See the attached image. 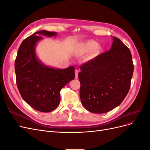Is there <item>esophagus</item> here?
<instances>
[{"label":"esophagus","mask_w":150,"mask_h":150,"mask_svg":"<svg viewBox=\"0 0 150 150\" xmlns=\"http://www.w3.org/2000/svg\"><path fill=\"white\" fill-rule=\"evenodd\" d=\"M78 72H79L78 69H75V78L76 79H78Z\"/></svg>","instance_id":"34e87169"}]
</instances>
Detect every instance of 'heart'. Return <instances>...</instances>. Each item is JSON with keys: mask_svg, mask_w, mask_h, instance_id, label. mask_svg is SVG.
Masks as SVG:
<instances>
[{"mask_svg": "<svg viewBox=\"0 0 150 150\" xmlns=\"http://www.w3.org/2000/svg\"><path fill=\"white\" fill-rule=\"evenodd\" d=\"M97 46L98 43L96 42H95L94 40H88V41L86 42L85 43L83 44L81 46L79 47L78 50H77V54H79V55H81V54L88 52L90 51H91V50L96 48Z\"/></svg>", "mask_w": 150, "mask_h": 150, "instance_id": "1", "label": "heart"}]
</instances>
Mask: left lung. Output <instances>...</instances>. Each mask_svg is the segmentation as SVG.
<instances>
[{
    "mask_svg": "<svg viewBox=\"0 0 150 150\" xmlns=\"http://www.w3.org/2000/svg\"><path fill=\"white\" fill-rule=\"evenodd\" d=\"M80 98L93 113H105L119 106L130 88L134 66L129 48L116 37L110 51L80 66Z\"/></svg>",
    "mask_w": 150,
    "mask_h": 150,
    "instance_id": "8db88e82",
    "label": "left lung"
}]
</instances>
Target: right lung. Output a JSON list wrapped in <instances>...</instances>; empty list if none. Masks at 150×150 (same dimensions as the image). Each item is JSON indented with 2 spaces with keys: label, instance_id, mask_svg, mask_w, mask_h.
<instances>
[{
  "label": "right lung",
  "instance_id": "right-lung-1",
  "mask_svg": "<svg viewBox=\"0 0 150 150\" xmlns=\"http://www.w3.org/2000/svg\"><path fill=\"white\" fill-rule=\"evenodd\" d=\"M41 35L56 36V32L40 30L24 39L19 46L15 60L18 89L24 100L34 110L51 112L60 103V91L74 79V67L64 69L44 66L35 55V45Z\"/></svg>",
  "mask_w": 150,
  "mask_h": 150
}]
</instances>
